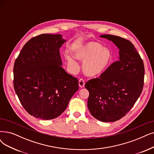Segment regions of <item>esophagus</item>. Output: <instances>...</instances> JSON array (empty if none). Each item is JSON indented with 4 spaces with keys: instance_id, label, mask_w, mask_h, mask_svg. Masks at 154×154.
Instances as JSON below:
<instances>
[{
    "instance_id": "1",
    "label": "esophagus",
    "mask_w": 154,
    "mask_h": 154,
    "mask_svg": "<svg viewBox=\"0 0 154 154\" xmlns=\"http://www.w3.org/2000/svg\"><path fill=\"white\" fill-rule=\"evenodd\" d=\"M85 82L83 79H80L79 80V87L81 88H83L85 87Z\"/></svg>"
}]
</instances>
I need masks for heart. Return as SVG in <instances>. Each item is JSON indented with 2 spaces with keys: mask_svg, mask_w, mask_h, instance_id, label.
I'll list each match as a JSON object with an SVG mask.
<instances>
[{
  "mask_svg": "<svg viewBox=\"0 0 154 154\" xmlns=\"http://www.w3.org/2000/svg\"><path fill=\"white\" fill-rule=\"evenodd\" d=\"M75 56L84 60L83 71L86 75L95 77L101 75L110 66L112 61V54L110 49L97 42H90L78 48ZM66 59L70 67L76 69L78 63L75 59L67 56Z\"/></svg>",
  "mask_w": 154,
  "mask_h": 154,
  "instance_id": "1",
  "label": "heart"
}]
</instances>
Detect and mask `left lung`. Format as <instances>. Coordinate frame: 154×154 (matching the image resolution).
Masks as SVG:
<instances>
[{
	"label": "left lung",
	"mask_w": 154,
	"mask_h": 154,
	"mask_svg": "<svg viewBox=\"0 0 154 154\" xmlns=\"http://www.w3.org/2000/svg\"><path fill=\"white\" fill-rule=\"evenodd\" d=\"M119 49V59L98 78L90 79L85 87L89 91L88 108L95 118L114 122L124 117L142 91L145 68L143 60L128 40L102 35Z\"/></svg>",
	"instance_id": "left-lung-1"
}]
</instances>
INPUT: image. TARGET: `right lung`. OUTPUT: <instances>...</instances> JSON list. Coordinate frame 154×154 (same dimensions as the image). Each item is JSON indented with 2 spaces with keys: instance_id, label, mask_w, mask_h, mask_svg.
Masks as SVG:
<instances>
[{
  "instance_id": "add662e5",
  "label": "right lung",
  "mask_w": 154,
  "mask_h": 154,
  "mask_svg": "<svg viewBox=\"0 0 154 154\" xmlns=\"http://www.w3.org/2000/svg\"><path fill=\"white\" fill-rule=\"evenodd\" d=\"M60 35L42 34L26 43L14 65V88L31 116L45 120L57 118L78 91V80L61 67Z\"/></svg>"
}]
</instances>
